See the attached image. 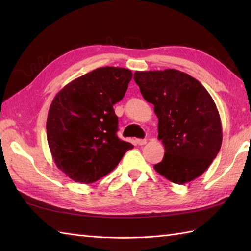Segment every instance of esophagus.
I'll return each instance as SVG.
<instances>
[{"instance_id": "34e87169", "label": "esophagus", "mask_w": 251, "mask_h": 251, "mask_svg": "<svg viewBox=\"0 0 251 251\" xmlns=\"http://www.w3.org/2000/svg\"><path fill=\"white\" fill-rule=\"evenodd\" d=\"M136 143H137V145H139V146H143V145H146V143H147V139H137Z\"/></svg>"}]
</instances>
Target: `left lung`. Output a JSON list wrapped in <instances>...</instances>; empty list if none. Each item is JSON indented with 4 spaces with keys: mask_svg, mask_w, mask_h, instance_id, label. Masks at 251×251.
I'll list each match as a JSON object with an SVG mask.
<instances>
[{
    "mask_svg": "<svg viewBox=\"0 0 251 251\" xmlns=\"http://www.w3.org/2000/svg\"><path fill=\"white\" fill-rule=\"evenodd\" d=\"M134 79L158 117V139L165 154L154 169L177 184L200 177L222 143L214 99L197 79L175 69L136 71Z\"/></svg>",
    "mask_w": 251,
    "mask_h": 251,
    "instance_id": "8db88e82",
    "label": "left lung"
}]
</instances>
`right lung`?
I'll return each instance as SVG.
<instances>
[{"mask_svg": "<svg viewBox=\"0 0 251 251\" xmlns=\"http://www.w3.org/2000/svg\"><path fill=\"white\" fill-rule=\"evenodd\" d=\"M131 77L128 69L99 68L55 96L46 122L47 141L57 167L69 178L93 183L112 172L134 148L116 136L119 117L113 109Z\"/></svg>", "mask_w": 251, "mask_h": 251, "instance_id": "1", "label": "right lung"}]
</instances>
